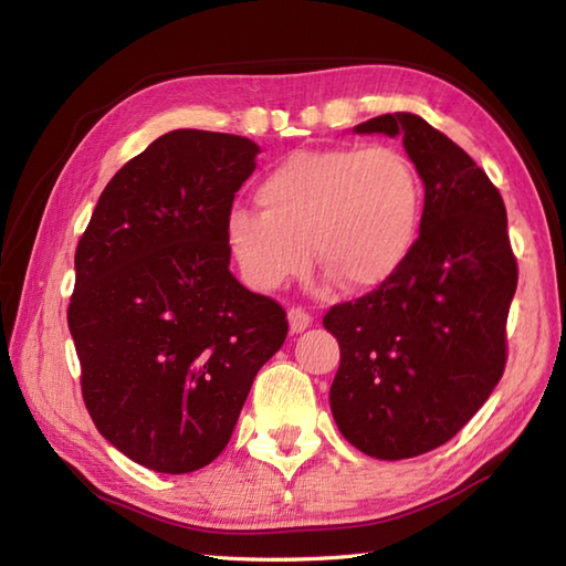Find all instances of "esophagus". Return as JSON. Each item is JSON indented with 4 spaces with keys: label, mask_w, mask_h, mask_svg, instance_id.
<instances>
[{
    "label": "esophagus",
    "mask_w": 566,
    "mask_h": 566,
    "mask_svg": "<svg viewBox=\"0 0 566 566\" xmlns=\"http://www.w3.org/2000/svg\"><path fill=\"white\" fill-rule=\"evenodd\" d=\"M286 318H290L292 333H304L311 326V314L302 306H292L290 314H286Z\"/></svg>",
    "instance_id": "esophagus-1"
}]
</instances>
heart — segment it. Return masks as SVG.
Listing matches in <instances>:
<instances>
[{
    "mask_svg": "<svg viewBox=\"0 0 566 566\" xmlns=\"http://www.w3.org/2000/svg\"><path fill=\"white\" fill-rule=\"evenodd\" d=\"M262 211L228 213L226 240L245 280L274 292L304 274L311 250L328 280L363 292L389 282L418 238L423 187L401 150H294L260 179Z\"/></svg>",
    "mask_w": 566,
    "mask_h": 566,
    "instance_id": "obj_1",
    "label": "heart"
}]
</instances>
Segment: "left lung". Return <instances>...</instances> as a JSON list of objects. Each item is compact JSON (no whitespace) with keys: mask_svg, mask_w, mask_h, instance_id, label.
I'll use <instances>...</instances> for the list:
<instances>
[{"mask_svg":"<svg viewBox=\"0 0 566 566\" xmlns=\"http://www.w3.org/2000/svg\"><path fill=\"white\" fill-rule=\"evenodd\" d=\"M355 134L401 136L426 203L401 270L323 316L340 345L331 411L359 452L408 460L454 438L503 377L518 264L499 189L457 143L406 112Z\"/></svg>","mask_w":566,"mask_h":566,"instance_id":"1","label":"left lung"}]
</instances>
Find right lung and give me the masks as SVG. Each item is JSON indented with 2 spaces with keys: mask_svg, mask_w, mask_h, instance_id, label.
Masks as SVG:
<instances>
[{
  "mask_svg": "<svg viewBox=\"0 0 566 566\" xmlns=\"http://www.w3.org/2000/svg\"><path fill=\"white\" fill-rule=\"evenodd\" d=\"M250 138L179 128L106 185L75 252L67 326L102 436L153 472L207 467L290 323L228 270L226 221Z\"/></svg>",
  "mask_w": 566,
  "mask_h": 566,
  "instance_id": "right-lung-1",
  "label": "right lung"
}]
</instances>
